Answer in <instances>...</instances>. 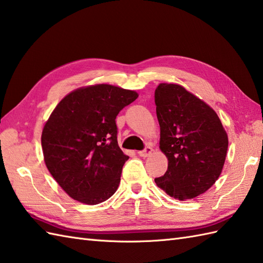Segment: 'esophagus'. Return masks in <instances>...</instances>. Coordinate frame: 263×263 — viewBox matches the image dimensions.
I'll return each instance as SVG.
<instances>
[{
	"mask_svg": "<svg viewBox=\"0 0 263 263\" xmlns=\"http://www.w3.org/2000/svg\"><path fill=\"white\" fill-rule=\"evenodd\" d=\"M153 152H154L153 147L148 146V147H146V149H144V150H141V152H139L138 154H139V156H140V157L146 158V157H148V156L152 155V154H153Z\"/></svg>",
	"mask_w": 263,
	"mask_h": 263,
	"instance_id": "esophagus-1",
	"label": "esophagus"
}]
</instances>
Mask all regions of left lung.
<instances>
[{"mask_svg": "<svg viewBox=\"0 0 263 263\" xmlns=\"http://www.w3.org/2000/svg\"><path fill=\"white\" fill-rule=\"evenodd\" d=\"M155 104L159 148L168 160L164 176L155 182L172 198L193 199L219 177L228 149L227 133L216 111L177 83H159Z\"/></svg>", "mask_w": 263, "mask_h": 263, "instance_id": "left-lung-1", "label": "left lung"}]
</instances>
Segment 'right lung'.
Here are the masks:
<instances>
[{
    "label": "right lung",
    "mask_w": 263,
    "mask_h": 263,
    "mask_svg": "<svg viewBox=\"0 0 263 263\" xmlns=\"http://www.w3.org/2000/svg\"><path fill=\"white\" fill-rule=\"evenodd\" d=\"M138 92L97 83L61 100L42 132L47 170L65 193L89 205L113 195L127 156L117 143L115 119Z\"/></svg>",
    "instance_id": "add662e5"
}]
</instances>
